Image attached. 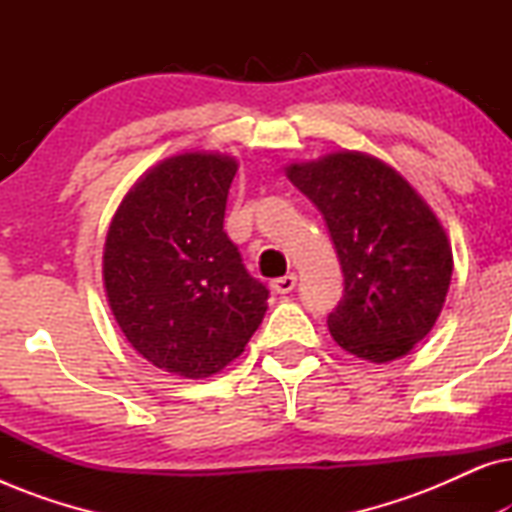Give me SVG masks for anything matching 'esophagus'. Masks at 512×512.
Instances as JSON below:
<instances>
[{
  "mask_svg": "<svg viewBox=\"0 0 512 512\" xmlns=\"http://www.w3.org/2000/svg\"><path fill=\"white\" fill-rule=\"evenodd\" d=\"M296 284H298V277L291 272V275L275 279L270 286H272V291H277V293H291L293 289H296Z\"/></svg>",
  "mask_w": 512,
  "mask_h": 512,
  "instance_id": "1",
  "label": "esophagus"
}]
</instances>
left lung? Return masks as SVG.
Returning <instances> with one entry per match:
<instances>
[{
    "instance_id": "1",
    "label": "left lung",
    "mask_w": 512,
    "mask_h": 512,
    "mask_svg": "<svg viewBox=\"0 0 512 512\" xmlns=\"http://www.w3.org/2000/svg\"><path fill=\"white\" fill-rule=\"evenodd\" d=\"M338 251L345 293L328 331L345 352L373 363L410 354L436 324L452 279L445 228L415 188L359 151L286 165Z\"/></svg>"
}]
</instances>
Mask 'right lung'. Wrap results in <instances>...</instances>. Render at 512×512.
<instances>
[{
	"label": "right lung",
	"instance_id": "right-lung-1",
	"mask_svg": "<svg viewBox=\"0 0 512 512\" xmlns=\"http://www.w3.org/2000/svg\"><path fill=\"white\" fill-rule=\"evenodd\" d=\"M237 160L179 153L151 167L111 219L104 291L132 347L165 373L200 380L237 359L270 291L223 230Z\"/></svg>",
	"mask_w": 512,
	"mask_h": 512
}]
</instances>
